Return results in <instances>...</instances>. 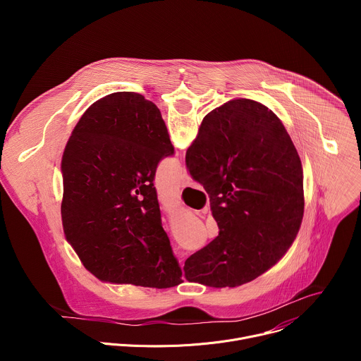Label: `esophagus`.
Masks as SVG:
<instances>
[{
	"label": "esophagus",
	"mask_w": 361,
	"mask_h": 361,
	"mask_svg": "<svg viewBox=\"0 0 361 361\" xmlns=\"http://www.w3.org/2000/svg\"><path fill=\"white\" fill-rule=\"evenodd\" d=\"M185 185H188V176H187V173L184 170V173L180 177V187H185Z\"/></svg>",
	"instance_id": "esophagus-1"
}]
</instances>
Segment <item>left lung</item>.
Instances as JSON below:
<instances>
[{
	"label": "left lung",
	"mask_w": 361,
	"mask_h": 361,
	"mask_svg": "<svg viewBox=\"0 0 361 361\" xmlns=\"http://www.w3.org/2000/svg\"><path fill=\"white\" fill-rule=\"evenodd\" d=\"M174 154L160 110L113 92L82 114L66 145L61 219L67 241L98 280L170 288L183 283L154 187Z\"/></svg>",
	"instance_id": "obj_1"
}]
</instances>
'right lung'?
Segmentation results:
<instances>
[{
	"label": "right lung",
	"instance_id": "add662e5",
	"mask_svg": "<svg viewBox=\"0 0 361 361\" xmlns=\"http://www.w3.org/2000/svg\"><path fill=\"white\" fill-rule=\"evenodd\" d=\"M185 164L220 230L185 260V279L237 287L277 264L304 214L301 161L280 118L257 101L231 99L204 117Z\"/></svg>",
	"mask_w": 361,
	"mask_h": 361
}]
</instances>
